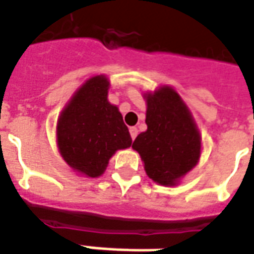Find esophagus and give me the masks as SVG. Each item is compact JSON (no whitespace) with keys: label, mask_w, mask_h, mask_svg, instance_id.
Here are the masks:
<instances>
[{"label":"esophagus","mask_w":254,"mask_h":254,"mask_svg":"<svg viewBox=\"0 0 254 254\" xmlns=\"http://www.w3.org/2000/svg\"><path fill=\"white\" fill-rule=\"evenodd\" d=\"M130 135L132 139H135L136 135H138V128L136 127H130Z\"/></svg>","instance_id":"esophagus-1"}]
</instances>
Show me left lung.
Returning a JSON list of instances; mask_svg holds the SVG:
<instances>
[{"label":"left lung","instance_id":"obj_1","mask_svg":"<svg viewBox=\"0 0 254 254\" xmlns=\"http://www.w3.org/2000/svg\"><path fill=\"white\" fill-rule=\"evenodd\" d=\"M147 130L132 149L143 161L146 175L161 186H176L201 157V134L189 107L171 86L143 93Z\"/></svg>","mask_w":254,"mask_h":254}]
</instances>
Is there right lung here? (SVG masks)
Here are the masks:
<instances>
[{"instance_id":"1","label":"right lung","mask_w":254,"mask_h":254,"mask_svg":"<svg viewBox=\"0 0 254 254\" xmlns=\"http://www.w3.org/2000/svg\"><path fill=\"white\" fill-rule=\"evenodd\" d=\"M105 75L87 79L66 102L56 126L61 157L78 175L98 178L120 149L131 146V135L119 108L108 101Z\"/></svg>"}]
</instances>
